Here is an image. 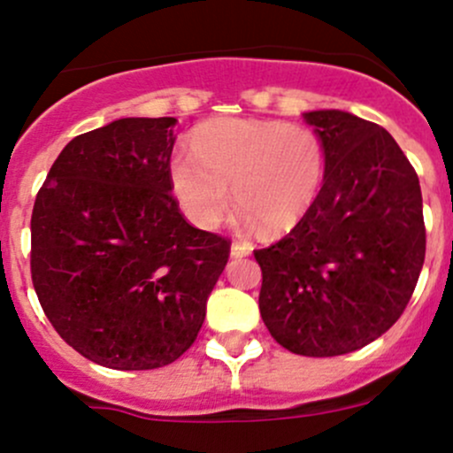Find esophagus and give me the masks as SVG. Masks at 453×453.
<instances>
[{"label":"esophagus","mask_w":453,"mask_h":453,"mask_svg":"<svg viewBox=\"0 0 453 453\" xmlns=\"http://www.w3.org/2000/svg\"><path fill=\"white\" fill-rule=\"evenodd\" d=\"M251 251H253V249H251V244H249V242H232V247H230V256L234 259L251 256Z\"/></svg>","instance_id":"esophagus-1"}]
</instances>
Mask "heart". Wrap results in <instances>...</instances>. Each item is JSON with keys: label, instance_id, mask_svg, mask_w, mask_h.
<instances>
[{"label": "heart", "instance_id": "b5f03b06", "mask_svg": "<svg viewBox=\"0 0 453 453\" xmlns=\"http://www.w3.org/2000/svg\"><path fill=\"white\" fill-rule=\"evenodd\" d=\"M194 153L170 159V187L194 226L215 230L234 200L266 236L294 230L324 185L326 153L313 129L285 121L212 119L191 136Z\"/></svg>", "mask_w": 453, "mask_h": 453}]
</instances>
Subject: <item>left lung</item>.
I'll list each match as a JSON object with an SVG mask.
<instances>
[{
  "label": "left lung",
  "instance_id": "left-lung-1",
  "mask_svg": "<svg viewBox=\"0 0 453 453\" xmlns=\"http://www.w3.org/2000/svg\"><path fill=\"white\" fill-rule=\"evenodd\" d=\"M324 144V185L292 232L259 249V313L298 356L368 345L398 321L426 256L422 189L383 127L342 111L303 114Z\"/></svg>",
  "mask_w": 453,
  "mask_h": 453
}]
</instances>
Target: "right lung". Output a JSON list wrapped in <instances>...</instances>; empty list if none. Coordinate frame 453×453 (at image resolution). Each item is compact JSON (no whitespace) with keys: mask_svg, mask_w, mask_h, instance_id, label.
<instances>
[{"mask_svg":"<svg viewBox=\"0 0 453 453\" xmlns=\"http://www.w3.org/2000/svg\"><path fill=\"white\" fill-rule=\"evenodd\" d=\"M174 117H127L65 144L31 215V279L67 345L114 371L194 345L230 242L170 194Z\"/></svg>","mask_w":453,"mask_h":453,"instance_id":"add662e5","label":"right lung"}]
</instances>
